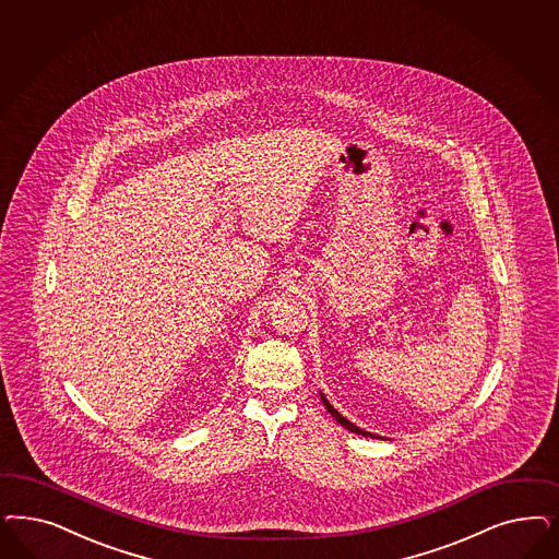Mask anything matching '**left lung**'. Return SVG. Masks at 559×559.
I'll return each mask as SVG.
<instances>
[{
	"mask_svg": "<svg viewBox=\"0 0 559 559\" xmlns=\"http://www.w3.org/2000/svg\"><path fill=\"white\" fill-rule=\"evenodd\" d=\"M321 401H323V405H324V407H326V412H329V414L333 415V419H335V421H337V424H342V426H343V428H345V430H349V432L358 433V436H366V438H380V436H377V433L366 432V430H361V428H358V426H356V424H352V421H349V419H345V417H343V415L340 414V412H337V409H335V407H333V405H331V403H329V401H326V396H324L323 393H321Z\"/></svg>",
	"mask_w": 559,
	"mask_h": 559,
	"instance_id": "1",
	"label": "left lung"
}]
</instances>
